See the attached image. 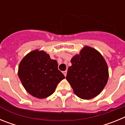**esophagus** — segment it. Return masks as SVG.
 <instances>
[{
  "label": "esophagus",
  "instance_id": "esophagus-1",
  "mask_svg": "<svg viewBox=\"0 0 125 125\" xmlns=\"http://www.w3.org/2000/svg\"><path fill=\"white\" fill-rule=\"evenodd\" d=\"M62 73L64 74V76H65V77H66V74H67V71H63V72H62Z\"/></svg>",
  "mask_w": 125,
  "mask_h": 125
}]
</instances>
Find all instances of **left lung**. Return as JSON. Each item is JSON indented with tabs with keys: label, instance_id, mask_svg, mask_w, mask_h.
Returning a JSON list of instances; mask_svg holds the SVG:
<instances>
[{
	"label": "left lung",
	"instance_id": "obj_1",
	"mask_svg": "<svg viewBox=\"0 0 125 125\" xmlns=\"http://www.w3.org/2000/svg\"><path fill=\"white\" fill-rule=\"evenodd\" d=\"M66 79L76 95L83 100L98 96L108 82L109 74L105 60L98 51L89 46L73 57Z\"/></svg>",
	"mask_w": 125,
	"mask_h": 125
}]
</instances>
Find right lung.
Returning a JSON list of instances; mask_svg holds the SVG:
<instances>
[{
	"label": "right lung",
	"mask_w": 125,
	"mask_h": 125,
	"mask_svg": "<svg viewBox=\"0 0 125 125\" xmlns=\"http://www.w3.org/2000/svg\"><path fill=\"white\" fill-rule=\"evenodd\" d=\"M18 75L25 90L39 99L49 96L61 81L65 78L56 60L43 51L34 50L21 61Z\"/></svg>",
	"instance_id": "1"
}]
</instances>
